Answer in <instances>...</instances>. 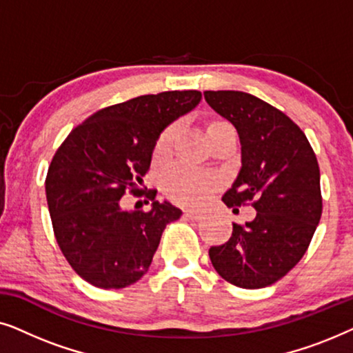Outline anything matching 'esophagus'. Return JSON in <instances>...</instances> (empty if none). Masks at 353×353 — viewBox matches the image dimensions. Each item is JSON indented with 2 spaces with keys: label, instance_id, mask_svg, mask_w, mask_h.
Listing matches in <instances>:
<instances>
[{
  "label": "esophagus",
  "instance_id": "34e87169",
  "mask_svg": "<svg viewBox=\"0 0 353 353\" xmlns=\"http://www.w3.org/2000/svg\"><path fill=\"white\" fill-rule=\"evenodd\" d=\"M183 215H185L186 219H190V220H199L202 216L201 212L194 210V209H186L185 212H183Z\"/></svg>",
  "mask_w": 353,
  "mask_h": 353
}]
</instances>
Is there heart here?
<instances>
[{
	"mask_svg": "<svg viewBox=\"0 0 353 353\" xmlns=\"http://www.w3.org/2000/svg\"><path fill=\"white\" fill-rule=\"evenodd\" d=\"M175 125L167 127L159 137L156 143V156L163 157L170 151L173 137H175ZM163 190L172 201L180 204H201L209 199L216 188H219V178L209 173L194 170V168L175 163L168 167L162 178Z\"/></svg>",
	"mask_w": 353,
	"mask_h": 353,
	"instance_id": "b5f03b06",
	"label": "heart"
}]
</instances>
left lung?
I'll return each instance as SVG.
<instances>
[{"instance_id": "1", "label": "left lung", "mask_w": 353, "mask_h": 353, "mask_svg": "<svg viewBox=\"0 0 353 353\" xmlns=\"http://www.w3.org/2000/svg\"><path fill=\"white\" fill-rule=\"evenodd\" d=\"M204 98L241 139L243 167L223 202L257 210L252 221L233 223L225 244L210 248L212 265L238 288L270 286L296 267L320 223L316 156L305 133L272 104L243 91H204Z\"/></svg>"}]
</instances>
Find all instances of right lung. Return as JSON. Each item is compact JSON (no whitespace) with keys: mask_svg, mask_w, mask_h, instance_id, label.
I'll list each match as a JSON object with an SVG mask.
<instances>
[{"mask_svg":"<svg viewBox=\"0 0 353 353\" xmlns=\"http://www.w3.org/2000/svg\"><path fill=\"white\" fill-rule=\"evenodd\" d=\"M201 91L144 94L94 112L72 130L52 157L46 201L61 252L101 289H122L148 272L161 236L181 210L143 191L159 134L199 104ZM128 190L153 209L123 211Z\"/></svg>","mask_w":353,"mask_h":353,"instance_id":"obj_1","label":"right lung"}]
</instances>
